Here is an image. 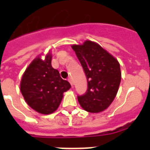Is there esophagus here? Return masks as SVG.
<instances>
[{"label": "esophagus", "mask_w": 150, "mask_h": 150, "mask_svg": "<svg viewBox=\"0 0 150 150\" xmlns=\"http://www.w3.org/2000/svg\"><path fill=\"white\" fill-rule=\"evenodd\" d=\"M68 80V82H70V84L71 85V86H73V81L72 79H71V78H69Z\"/></svg>", "instance_id": "34e87169"}]
</instances>
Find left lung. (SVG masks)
Segmentation results:
<instances>
[{"label":"left lung","mask_w":150,"mask_h":150,"mask_svg":"<svg viewBox=\"0 0 150 150\" xmlns=\"http://www.w3.org/2000/svg\"><path fill=\"white\" fill-rule=\"evenodd\" d=\"M86 75V93L78 96L81 107L90 113L104 110L113 102L121 79L120 64L98 43L86 40L71 47Z\"/></svg>","instance_id":"1"}]
</instances>
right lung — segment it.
Wrapping results in <instances>:
<instances>
[{"mask_svg": "<svg viewBox=\"0 0 150 150\" xmlns=\"http://www.w3.org/2000/svg\"><path fill=\"white\" fill-rule=\"evenodd\" d=\"M51 54L43 61L36 57L22 75L20 89L29 107L43 114H52L57 109L63 93L71 88L62 79L59 71L51 66Z\"/></svg>", "mask_w": 150, "mask_h": 150, "instance_id": "add662e5", "label": "right lung"}]
</instances>
